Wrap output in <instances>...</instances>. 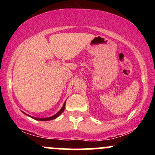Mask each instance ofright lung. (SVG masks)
Here are the masks:
<instances>
[{"label": "right lung", "instance_id": "add662e5", "mask_svg": "<svg viewBox=\"0 0 155 155\" xmlns=\"http://www.w3.org/2000/svg\"><path fill=\"white\" fill-rule=\"evenodd\" d=\"M65 102H66V101H65V103H64V104H63V107L61 108V109L58 112V113L57 114H55L54 115H53V116H51V117H47V118H37V117H32V116H30V115H28V114H27L26 113H25V112H23V113L25 114V115H27V116H28V117H31V118H33V119H34V120H38V121H49V120H54V119H56L57 117H58L60 116V114H61L62 113H63V112L64 111V110H65Z\"/></svg>", "mask_w": 155, "mask_h": 155}]
</instances>
